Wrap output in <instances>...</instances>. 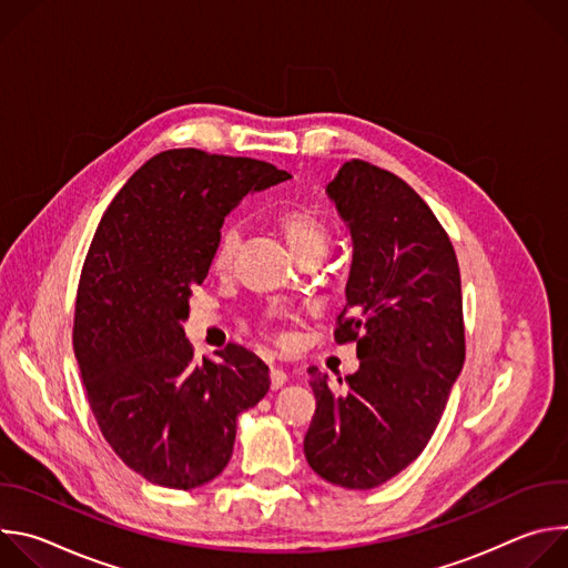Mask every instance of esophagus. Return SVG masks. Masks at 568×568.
<instances>
[{
	"label": "esophagus",
	"instance_id": "obj_1",
	"mask_svg": "<svg viewBox=\"0 0 568 568\" xmlns=\"http://www.w3.org/2000/svg\"><path fill=\"white\" fill-rule=\"evenodd\" d=\"M285 382H287V375H285L281 368L272 366V368H270V384H272V390L281 388Z\"/></svg>",
	"mask_w": 568,
	"mask_h": 568
}]
</instances>
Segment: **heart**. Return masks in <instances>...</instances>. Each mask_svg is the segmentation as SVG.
<instances>
[{"label":"heart","mask_w":568,"mask_h":568,"mask_svg":"<svg viewBox=\"0 0 568 568\" xmlns=\"http://www.w3.org/2000/svg\"><path fill=\"white\" fill-rule=\"evenodd\" d=\"M278 226L287 240L290 250L298 261L318 256L328 252L331 247V226L314 209L307 206H290L278 213ZM242 245V231L237 222H226L217 235L215 250H213V267L217 272H226L235 254Z\"/></svg>","instance_id":"obj_1"}]
</instances>
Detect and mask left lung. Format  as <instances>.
<instances>
[{
  "label": "left lung",
  "instance_id": "8db88e82",
  "mask_svg": "<svg viewBox=\"0 0 568 568\" xmlns=\"http://www.w3.org/2000/svg\"><path fill=\"white\" fill-rule=\"evenodd\" d=\"M326 193L353 235L335 342L357 344L359 371L335 395L307 368L316 412L303 452L321 478L371 490L412 465L440 423L465 362L460 272L449 235L397 175L353 159Z\"/></svg>",
  "mask_w": 568,
  "mask_h": 568
}]
</instances>
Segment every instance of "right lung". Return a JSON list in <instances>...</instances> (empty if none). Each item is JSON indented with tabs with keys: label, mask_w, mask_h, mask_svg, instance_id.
I'll return each mask as SVG.
<instances>
[{
	"label": "right lung",
	"mask_w": 568,
	"mask_h": 568,
	"mask_svg": "<svg viewBox=\"0 0 568 568\" xmlns=\"http://www.w3.org/2000/svg\"><path fill=\"white\" fill-rule=\"evenodd\" d=\"M290 178L250 156L166 150L125 182L94 233L73 353L101 434L150 483L193 490L213 480L233 454L237 416L270 390V368L242 346L197 364L182 321L229 211Z\"/></svg>",
	"instance_id": "1"
}]
</instances>
